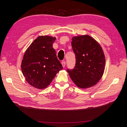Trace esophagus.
Here are the masks:
<instances>
[{
  "instance_id": "34e87169",
  "label": "esophagus",
  "mask_w": 127,
  "mask_h": 127,
  "mask_svg": "<svg viewBox=\"0 0 127 127\" xmlns=\"http://www.w3.org/2000/svg\"><path fill=\"white\" fill-rule=\"evenodd\" d=\"M62 66L63 67V68H64V67L65 66V62H62Z\"/></svg>"
}]
</instances>
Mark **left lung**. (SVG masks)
Listing matches in <instances>:
<instances>
[{
    "instance_id": "obj_1",
    "label": "left lung",
    "mask_w": 127,
    "mask_h": 127,
    "mask_svg": "<svg viewBox=\"0 0 127 127\" xmlns=\"http://www.w3.org/2000/svg\"><path fill=\"white\" fill-rule=\"evenodd\" d=\"M71 45L76 56L73 70H67L78 87L88 88L95 85L103 75L105 57L99 43L88 35L72 37Z\"/></svg>"
}]
</instances>
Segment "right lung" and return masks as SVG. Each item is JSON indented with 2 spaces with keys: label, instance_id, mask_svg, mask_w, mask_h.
Masks as SVG:
<instances>
[{
  "label": "right lung",
  "instance_id": "1",
  "mask_svg": "<svg viewBox=\"0 0 127 127\" xmlns=\"http://www.w3.org/2000/svg\"><path fill=\"white\" fill-rule=\"evenodd\" d=\"M56 37L39 36L26 50L21 63L24 77L29 85L40 90L47 87L63 69L53 44Z\"/></svg>",
  "mask_w": 127,
  "mask_h": 127
}]
</instances>
